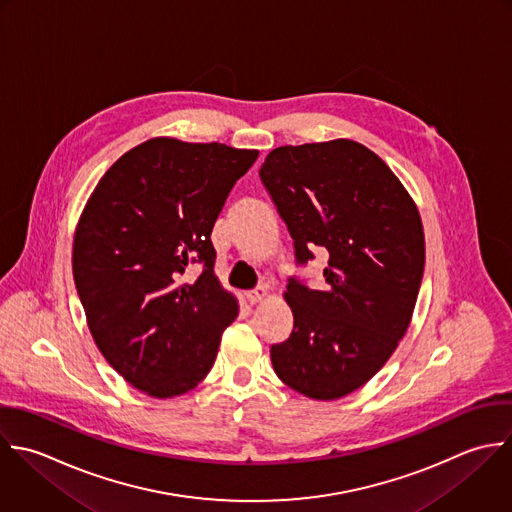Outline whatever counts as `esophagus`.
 I'll use <instances>...</instances> for the list:
<instances>
[{
    "label": "esophagus",
    "instance_id": "esophagus-1",
    "mask_svg": "<svg viewBox=\"0 0 512 512\" xmlns=\"http://www.w3.org/2000/svg\"><path fill=\"white\" fill-rule=\"evenodd\" d=\"M249 305H257V303H263L267 297H269V289L267 287H257L253 291H247L245 293Z\"/></svg>",
    "mask_w": 512,
    "mask_h": 512
}]
</instances>
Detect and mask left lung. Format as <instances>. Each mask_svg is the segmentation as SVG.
<instances>
[{
    "mask_svg": "<svg viewBox=\"0 0 512 512\" xmlns=\"http://www.w3.org/2000/svg\"><path fill=\"white\" fill-rule=\"evenodd\" d=\"M259 175L297 261L329 253L323 291L291 279L283 293L295 325L271 347L273 369L309 399H341L381 371L411 325L425 269L421 213L391 167L353 139L277 147Z\"/></svg>",
    "mask_w": 512,
    "mask_h": 512,
    "instance_id": "left-lung-1",
    "label": "left lung"
}]
</instances>
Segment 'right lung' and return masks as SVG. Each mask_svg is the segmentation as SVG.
Here are the masks:
<instances>
[{
	"label": "right lung",
	"mask_w": 512,
	"mask_h": 512,
	"mask_svg": "<svg viewBox=\"0 0 512 512\" xmlns=\"http://www.w3.org/2000/svg\"><path fill=\"white\" fill-rule=\"evenodd\" d=\"M257 149L147 139L91 191L73 235V279L105 361L155 399L195 389L211 371L237 297L213 267L211 231ZM193 262L206 269L183 282Z\"/></svg>",
	"instance_id": "right-lung-1"
}]
</instances>
